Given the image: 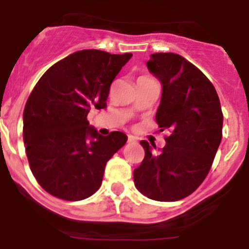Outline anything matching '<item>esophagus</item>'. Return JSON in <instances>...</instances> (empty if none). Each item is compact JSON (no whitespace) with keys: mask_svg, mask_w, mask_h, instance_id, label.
<instances>
[{"mask_svg":"<svg viewBox=\"0 0 249 249\" xmlns=\"http://www.w3.org/2000/svg\"><path fill=\"white\" fill-rule=\"evenodd\" d=\"M127 141H129L130 143H132V142H136V139L134 138V136L129 135V138H127Z\"/></svg>","mask_w":249,"mask_h":249,"instance_id":"esophagus-1","label":"esophagus"}]
</instances>
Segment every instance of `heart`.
Returning <instances> with one entry per match:
<instances>
[{
    "label": "heart",
    "mask_w": 249,
    "mask_h": 249,
    "mask_svg": "<svg viewBox=\"0 0 249 249\" xmlns=\"http://www.w3.org/2000/svg\"><path fill=\"white\" fill-rule=\"evenodd\" d=\"M141 77H147V76H141Z\"/></svg>",
    "instance_id": "b5f03b06"
}]
</instances>
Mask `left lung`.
<instances>
[{"mask_svg": "<svg viewBox=\"0 0 249 249\" xmlns=\"http://www.w3.org/2000/svg\"><path fill=\"white\" fill-rule=\"evenodd\" d=\"M147 67L162 82L156 122L171 135L157 151L141 141L145 159L134 171V182L152 200L177 201L198 189L208 176L221 142L224 115L213 83L183 56L152 54Z\"/></svg>", "mask_w": 249, "mask_h": 249, "instance_id": "obj_1", "label": "left lung"}]
</instances>
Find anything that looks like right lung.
<instances>
[{
  "label": "right lung",
  "instance_id": "add662e5",
  "mask_svg": "<svg viewBox=\"0 0 249 249\" xmlns=\"http://www.w3.org/2000/svg\"><path fill=\"white\" fill-rule=\"evenodd\" d=\"M131 56L76 51L53 65L33 88L23 113V140L30 171L49 194L77 201L99 189L107 162L127 136L99 135L87 114L92 107L106 108L111 82Z\"/></svg>",
  "mask_w": 249,
  "mask_h": 249
}]
</instances>
